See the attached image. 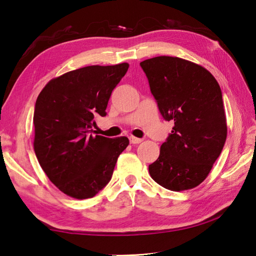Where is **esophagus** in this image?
<instances>
[{
  "mask_svg": "<svg viewBox=\"0 0 256 256\" xmlns=\"http://www.w3.org/2000/svg\"><path fill=\"white\" fill-rule=\"evenodd\" d=\"M142 138H134V136H131L130 138V143L131 144H140V142H142Z\"/></svg>",
  "mask_w": 256,
  "mask_h": 256,
  "instance_id": "1",
  "label": "esophagus"
}]
</instances>
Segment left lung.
Instances as JSON below:
<instances>
[{"label":"left lung","instance_id":"8db88e82","mask_svg":"<svg viewBox=\"0 0 256 256\" xmlns=\"http://www.w3.org/2000/svg\"><path fill=\"white\" fill-rule=\"evenodd\" d=\"M152 94L172 131L148 166L150 177L166 189L197 187L209 175L226 140V118L218 81L200 64L170 56L140 64Z\"/></svg>","mask_w":256,"mask_h":256}]
</instances>
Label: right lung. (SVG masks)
<instances>
[{"instance_id":"right-lung-1","label":"right lung","mask_w":256,"mask_h":256,"mask_svg":"<svg viewBox=\"0 0 256 256\" xmlns=\"http://www.w3.org/2000/svg\"><path fill=\"white\" fill-rule=\"evenodd\" d=\"M128 64L88 66L52 79L35 104L34 150L50 180L69 197L92 198L111 180L125 136L90 134L94 116H104L113 89Z\"/></svg>"}]
</instances>
